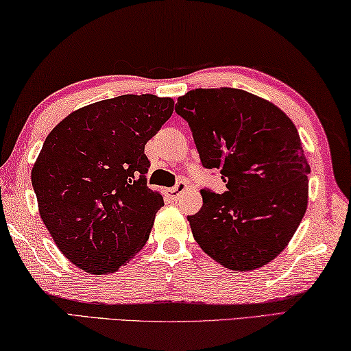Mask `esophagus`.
<instances>
[{
  "mask_svg": "<svg viewBox=\"0 0 351 351\" xmlns=\"http://www.w3.org/2000/svg\"><path fill=\"white\" fill-rule=\"evenodd\" d=\"M186 189V182H177V185L174 186V188H169V197L172 199V200H179L180 199V196H182V193L185 191Z\"/></svg>",
  "mask_w": 351,
  "mask_h": 351,
  "instance_id": "1",
  "label": "esophagus"
}]
</instances>
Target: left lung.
Returning <instances> with one entry per match:
<instances>
[{"label": "left lung", "mask_w": 351, "mask_h": 351, "mask_svg": "<svg viewBox=\"0 0 351 351\" xmlns=\"http://www.w3.org/2000/svg\"><path fill=\"white\" fill-rule=\"evenodd\" d=\"M177 114L191 129L200 162L219 169L227 189L204 188L188 216L194 239L232 271H252L288 245L308 205L311 168L294 123L271 102L238 88H197Z\"/></svg>", "instance_id": "8db88e82"}]
</instances>
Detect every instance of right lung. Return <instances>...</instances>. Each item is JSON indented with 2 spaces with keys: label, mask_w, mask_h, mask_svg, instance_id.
Returning a JSON list of instances; mask_svg holds the SVG:
<instances>
[{
  "label": "right lung",
  "mask_w": 351,
  "mask_h": 351,
  "mask_svg": "<svg viewBox=\"0 0 351 351\" xmlns=\"http://www.w3.org/2000/svg\"><path fill=\"white\" fill-rule=\"evenodd\" d=\"M172 112L171 97L123 95L68 114L46 136L31 176L40 216L85 272L118 271L146 244L163 197L146 185L145 145Z\"/></svg>",
  "instance_id": "obj_1"
}]
</instances>
